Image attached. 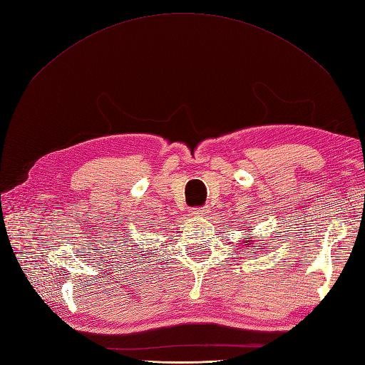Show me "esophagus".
Returning <instances> with one entry per match:
<instances>
[{
    "mask_svg": "<svg viewBox=\"0 0 365 365\" xmlns=\"http://www.w3.org/2000/svg\"><path fill=\"white\" fill-rule=\"evenodd\" d=\"M207 213V209H204V207H195V209H192V215H195V217H204Z\"/></svg>",
    "mask_w": 365,
    "mask_h": 365,
    "instance_id": "obj_1",
    "label": "esophagus"
}]
</instances>
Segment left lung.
I'll return each mask as SVG.
<instances>
[{"mask_svg": "<svg viewBox=\"0 0 365 365\" xmlns=\"http://www.w3.org/2000/svg\"><path fill=\"white\" fill-rule=\"evenodd\" d=\"M246 232H250V230H246ZM251 242H252V240H245V243H246L247 246H250V245H251Z\"/></svg>", "mask_w": 365, "mask_h": 365, "instance_id": "obj_1", "label": "left lung"}]
</instances>
